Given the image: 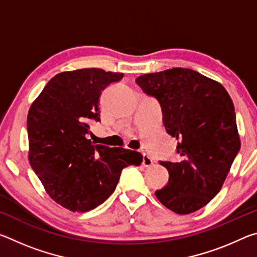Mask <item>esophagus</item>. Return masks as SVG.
I'll use <instances>...</instances> for the list:
<instances>
[{"instance_id": "esophagus-1", "label": "esophagus", "mask_w": 257, "mask_h": 257, "mask_svg": "<svg viewBox=\"0 0 257 257\" xmlns=\"http://www.w3.org/2000/svg\"><path fill=\"white\" fill-rule=\"evenodd\" d=\"M152 164H153V160L151 159V156L147 155L146 153L143 154V165H145V167H150Z\"/></svg>"}]
</instances>
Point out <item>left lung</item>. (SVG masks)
<instances>
[{"mask_svg": "<svg viewBox=\"0 0 257 257\" xmlns=\"http://www.w3.org/2000/svg\"><path fill=\"white\" fill-rule=\"evenodd\" d=\"M136 84L159 102L163 124L178 139V162L160 161L169 181L155 196L189 214L214 198L240 150L233 103L224 87L185 68L139 76Z\"/></svg>", "mask_w": 257, "mask_h": 257, "instance_id": "1", "label": "left lung"}]
</instances>
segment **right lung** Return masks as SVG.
Listing matches in <instances>:
<instances>
[{
  "instance_id": "add662e5",
  "label": "right lung",
  "mask_w": 257,
  "mask_h": 257,
  "mask_svg": "<svg viewBox=\"0 0 257 257\" xmlns=\"http://www.w3.org/2000/svg\"><path fill=\"white\" fill-rule=\"evenodd\" d=\"M123 73L102 69L61 72L29 108V163L51 198L72 212H88L114 191L121 171L141 165L138 152L94 145L89 123L99 122V96Z\"/></svg>"
}]
</instances>
